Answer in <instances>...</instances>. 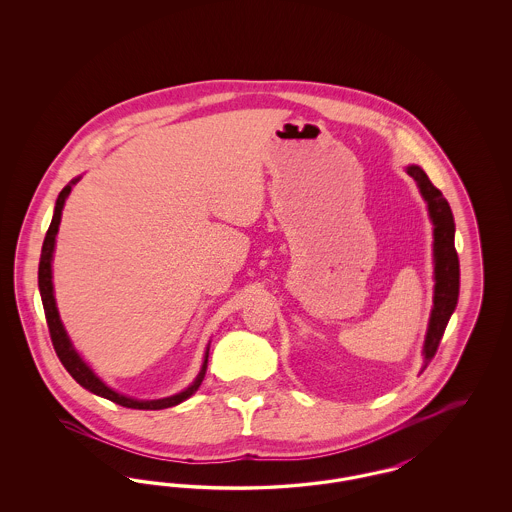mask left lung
Segmentation results:
<instances>
[{
	"label": "left lung",
	"mask_w": 512,
	"mask_h": 512,
	"mask_svg": "<svg viewBox=\"0 0 512 512\" xmlns=\"http://www.w3.org/2000/svg\"><path fill=\"white\" fill-rule=\"evenodd\" d=\"M407 172L418 182L420 194L428 201L430 219L434 222V261H436V292L428 334L424 341V368L430 365L443 338L445 326L453 315L459 299V255L455 249V220L447 199L430 182L420 167H409Z\"/></svg>",
	"instance_id": "1"
}]
</instances>
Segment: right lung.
Masks as SVG:
<instances>
[{"label": "right lung", "instance_id": "add662e5", "mask_svg": "<svg viewBox=\"0 0 512 512\" xmlns=\"http://www.w3.org/2000/svg\"><path fill=\"white\" fill-rule=\"evenodd\" d=\"M78 180V178H76ZM73 180L69 186L63 188V192L57 197L55 201V213H53V219L49 224L48 234H46V240L42 245V257H40V268H38V286H40V295H42V303H44V311H46V320H48L49 336H51V343H53V349L59 357V361L63 363V366L67 368V372L73 376L74 380L86 388V390L96 393L99 397H105L117 405L122 407H128V409H146V411H157V409H167V407H174L178 403H182L184 399H188L192 393L197 391V388L201 386L203 382V376H205V370H207V357L205 355V363L203 368L199 372V376L195 378L194 384L190 388H186L172 397H165V399H155V401H138V399H130V397H124L121 393L107 388L98 376L90 370V366L86 365L80 355L74 351L73 343L69 340L61 320H59V313H57V307H55V297H53V284H51V255H53V247H55V236H57V230H59V222H61V213H63V205H65V199L67 195L71 194V188H73Z\"/></svg>", "mask_w": 512, "mask_h": 512}]
</instances>
